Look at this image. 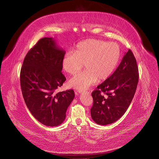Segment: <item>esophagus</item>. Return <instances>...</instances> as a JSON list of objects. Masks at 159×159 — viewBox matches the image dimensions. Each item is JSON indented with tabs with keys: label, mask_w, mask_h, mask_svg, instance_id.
<instances>
[{
	"label": "esophagus",
	"mask_w": 159,
	"mask_h": 159,
	"mask_svg": "<svg viewBox=\"0 0 159 159\" xmlns=\"http://www.w3.org/2000/svg\"><path fill=\"white\" fill-rule=\"evenodd\" d=\"M78 93H83V91H80V90H78Z\"/></svg>",
	"instance_id": "esophagus-1"
}]
</instances>
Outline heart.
<instances>
[{
  "label": "heart",
  "mask_w": 159,
  "mask_h": 159,
  "mask_svg": "<svg viewBox=\"0 0 159 159\" xmlns=\"http://www.w3.org/2000/svg\"><path fill=\"white\" fill-rule=\"evenodd\" d=\"M121 48L116 42L88 39L80 42L75 51L65 54L64 70L75 75L85 66L86 70L69 81L70 87L80 91L88 89L97 82L107 79L116 68L121 57Z\"/></svg>",
  "instance_id": "1"
}]
</instances>
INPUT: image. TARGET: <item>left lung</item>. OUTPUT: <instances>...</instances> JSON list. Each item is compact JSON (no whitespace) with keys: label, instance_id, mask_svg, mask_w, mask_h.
Returning <instances> with one entry per match:
<instances>
[{"label":"left lung","instance_id":"left-lung-1","mask_svg":"<svg viewBox=\"0 0 159 159\" xmlns=\"http://www.w3.org/2000/svg\"><path fill=\"white\" fill-rule=\"evenodd\" d=\"M138 81L137 61L129 50L114 73L91 93L93 103L90 111L93 121L106 125L121 118L132 102ZM103 93L107 95L105 97Z\"/></svg>","mask_w":159,"mask_h":159}]
</instances>
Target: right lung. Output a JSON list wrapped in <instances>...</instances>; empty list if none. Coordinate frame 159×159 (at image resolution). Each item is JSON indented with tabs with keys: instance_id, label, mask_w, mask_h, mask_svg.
<instances>
[{
	"instance_id": "right-lung-1",
	"label": "right lung",
	"mask_w": 159,
	"mask_h": 159,
	"mask_svg": "<svg viewBox=\"0 0 159 159\" xmlns=\"http://www.w3.org/2000/svg\"><path fill=\"white\" fill-rule=\"evenodd\" d=\"M66 52L52 38H43L28 51L20 70V86L32 115L46 126H58L75 97L73 89L55 93L66 81L61 73Z\"/></svg>"
}]
</instances>
